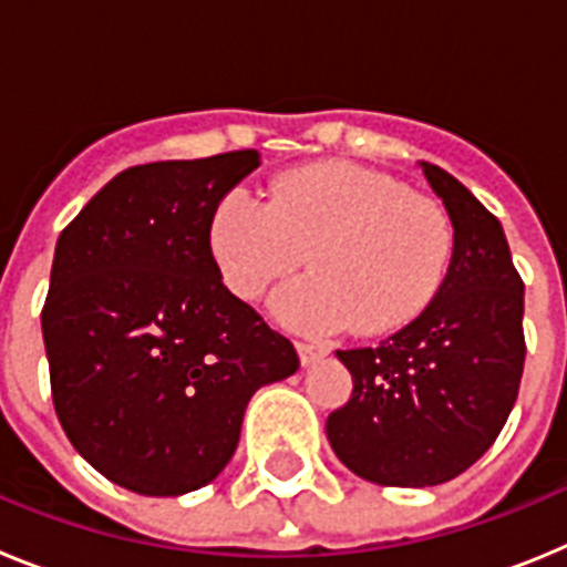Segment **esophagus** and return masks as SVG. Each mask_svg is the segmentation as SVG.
Masks as SVG:
<instances>
[{"label":"esophagus","instance_id":"1","mask_svg":"<svg viewBox=\"0 0 567 567\" xmlns=\"http://www.w3.org/2000/svg\"><path fill=\"white\" fill-rule=\"evenodd\" d=\"M295 349H298V358L303 365L315 363V360L323 358V354L329 352L323 343H307V340H298V343H295Z\"/></svg>","mask_w":567,"mask_h":567}]
</instances>
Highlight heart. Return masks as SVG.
Listing matches in <instances>:
<instances>
[{"label": "heart", "mask_w": 567, "mask_h": 567, "mask_svg": "<svg viewBox=\"0 0 567 567\" xmlns=\"http://www.w3.org/2000/svg\"><path fill=\"white\" fill-rule=\"evenodd\" d=\"M209 255L224 287L258 300L307 260L309 275L272 300L300 332L389 334L425 312L443 287L454 229L434 198L358 164L280 175L267 202L229 189L209 215Z\"/></svg>", "instance_id": "b5f03b06"}]
</instances>
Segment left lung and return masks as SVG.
I'll return each instance as SVG.
<instances>
[{
    "mask_svg": "<svg viewBox=\"0 0 567 567\" xmlns=\"http://www.w3.org/2000/svg\"><path fill=\"white\" fill-rule=\"evenodd\" d=\"M454 227L443 287L409 327L365 349H338L352 398L327 437L358 477L425 488L463 474L503 432L525 363L523 278L503 227L463 184L420 162Z\"/></svg>",
    "mask_w": 567,
    "mask_h": 567,
    "instance_id": "obj_1",
    "label": "left lung"
}]
</instances>
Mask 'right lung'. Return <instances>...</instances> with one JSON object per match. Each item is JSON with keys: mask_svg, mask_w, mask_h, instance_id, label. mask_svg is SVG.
<instances>
[{"mask_svg": "<svg viewBox=\"0 0 567 567\" xmlns=\"http://www.w3.org/2000/svg\"><path fill=\"white\" fill-rule=\"evenodd\" d=\"M258 150L130 167L62 229L42 309L59 423L99 474L144 497L213 483L260 385L298 352L224 287L209 215Z\"/></svg>", "mask_w": 567, "mask_h": 567, "instance_id": "obj_1", "label": "right lung"}]
</instances>
